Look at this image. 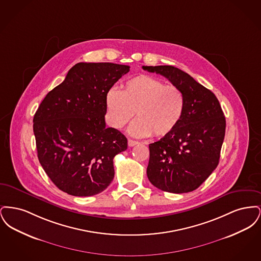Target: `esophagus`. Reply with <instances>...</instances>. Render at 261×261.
Masks as SVG:
<instances>
[{
    "label": "esophagus",
    "mask_w": 261,
    "mask_h": 261,
    "mask_svg": "<svg viewBox=\"0 0 261 261\" xmlns=\"http://www.w3.org/2000/svg\"><path fill=\"white\" fill-rule=\"evenodd\" d=\"M137 144H138L137 141L128 139V146H129V147H134V146H136Z\"/></svg>",
    "instance_id": "obj_1"
}]
</instances>
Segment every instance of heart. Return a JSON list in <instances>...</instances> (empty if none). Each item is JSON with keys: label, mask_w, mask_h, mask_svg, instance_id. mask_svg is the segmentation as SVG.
<instances>
[{"label": "heart", "mask_w": 261, "mask_h": 261, "mask_svg": "<svg viewBox=\"0 0 261 261\" xmlns=\"http://www.w3.org/2000/svg\"><path fill=\"white\" fill-rule=\"evenodd\" d=\"M109 120L120 129L136 113L128 132L135 137H163L173 131L185 111L182 91L149 75L127 80L122 91L112 88L106 97Z\"/></svg>", "instance_id": "1"}]
</instances>
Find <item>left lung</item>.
Instances as JSON below:
<instances>
[{
  "label": "left lung",
  "instance_id": "8db88e82",
  "mask_svg": "<svg viewBox=\"0 0 261 261\" xmlns=\"http://www.w3.org/2000/svg\"><path fill=\"white\" fill-rule=\"evenodd\" d=\"M167 78L185 98V111L173 131L149 144L147 175L158 189L174 194L198 189L217 167L226 120L211 90L171 65L143 66Z\"/></svg>",
  "mask_w": 261,
  "mask_h": 261
}]
</instances>
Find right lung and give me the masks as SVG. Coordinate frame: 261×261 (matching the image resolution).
Instances as JSON below:
<instances>
[{
  "instance_id": "add662e5",
  "label": "right lung",
  "mask_w": 261,
  "mask_h": 261,
  "mask_svg": "<svg viewBox=\"0 0 261 261\" xmlns=\"http://www.w3.org/2000/svg\"><path fill=\"white\" fill-rule=\"evenodd\" d=\"M129 70L112 62L76 63L40 103L33 118L38 159L62 192L90 197L112 183L113 158L126 150L127 139L106 127V97Z\"/></svg>"
}]
</instances>
